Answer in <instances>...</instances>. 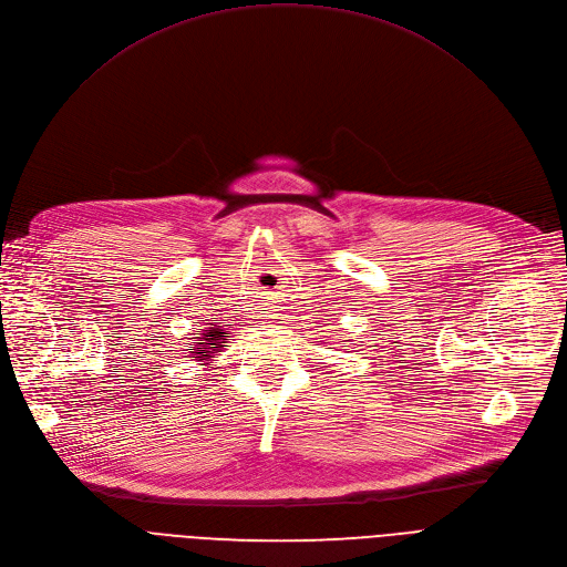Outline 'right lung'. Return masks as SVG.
<instances>
[{
    "mask_svg": "<svg viewBox=\"0 0 567 567\" xmlns=\"http://www.w3.org/2000/svg\"><path fill=\"white\" fill-rule=\"evenodd\" d=\"M226 332H221L219 328H209L203 332V337H196V341L200 343H192L188 346V353H192L198 362H207L209 358H214L212 353H221V348L226 343Z\"/></svg>",
    "mask_w": 567,
    "mask_h": 567,
    "instance_id": "obj_1",
    "label": "right lung"
}]
</instances>
